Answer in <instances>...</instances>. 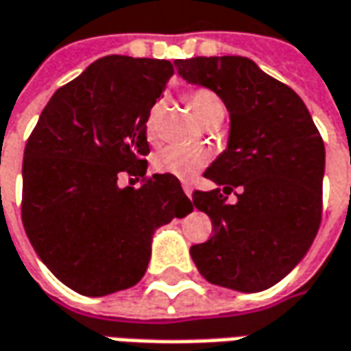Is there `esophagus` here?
Returning <instances> with one entry per match:
<instances>
[{
    "label": "esophagus",
    "instance_id": "obj_1",
    "mask_svg": "<svg viewBox=\"0 0 351 351\" xmlns=\"http://www.w3.org/2000/svg\"><path fill=\"white\" fill-rule=\"evenodd\" d=\"M183 191H185V195L191 199V195H193V187L191 185H187V183H183Z\"/></svg>",
    "mask_w": 351,
    "mask_h": 351
}]
</instances>
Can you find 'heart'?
Instances as JSON below:
<instances>
[{
    "mask_svg": "<svg viewBox=\"0 0 351 351\" xmlns=\"http://www.w3.org/2000/svg\"><path fill=\"white\" fill-rule=\"evenodd\" d=\"M187 102L191 106L195 115L203 123L208 115H213L218 110H224L220 98L210 90H195L187 96ZM160 119H162V102H154L148 108L145 115V135L150 143H154L158 137ZM208 162V154L204 148H189V147H168L160 150L152 158V166L158 173L173 176L178 180H193L195 173L203 170L204 164Z\"/></svg>",
    "mask_w": 351,
    "mask_h": 351,
    "instance_id": "1",
    "label": "heart"
}]
</instances>
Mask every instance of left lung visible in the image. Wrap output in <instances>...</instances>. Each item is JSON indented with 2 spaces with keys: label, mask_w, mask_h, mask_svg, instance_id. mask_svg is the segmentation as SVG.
I'll use <instances>...</instances> for the list:
<instances>
[{
  "label": "left lung",
  "mask_w": 351,
  "mask_h": 351,
  "mask_svg": "<svg viewBox=\"0 0 351 351\" xmlns=\"http://www.w3.org/2000/svg\"><path fill=\"white\" fill-rule=\"evenodd\" d=\"M176 65L180 77L210 88L230 112L228 147L204 171L216 189L193 193L214 236L193 245L191 258L210 284L267 290L302 263L317 236L323 138L302 98L249 58H191ZM234 189L238 203L228 205L223 193Z\"/></svg>",
  "instance_id": "left-lung-1"
}]
</instances>
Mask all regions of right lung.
Instances as JSON below:
<instances>
[{
	"label": "right lung",
	"instance_id": "add662e5",
	"mask_svg": "<svg viewBox=\"0 0 351 351\" xmlns=\"http://www.w3.org/2000/svg\"><path fill=\"white\" fill-rule=\"evenodd\" d=\"M176 61L106 56L56 90L23 160V226L40 261L82 295L127 290L145 276L152 234L193 210L173 176L141 187L150 152L145 115Z\"/></svg>",
	"mask_w": 351,
	"mask_h": 351
}]
</instances>
